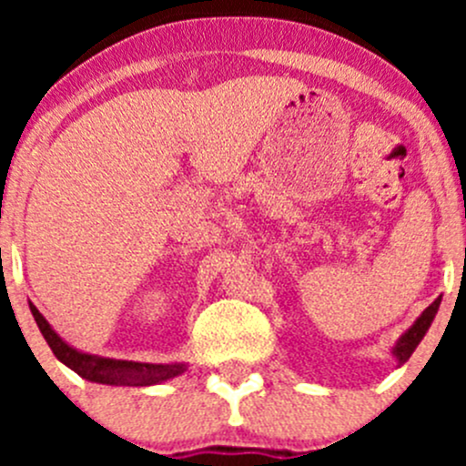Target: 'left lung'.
<instances>
[{"label": "left lung", "mask_w": 466, "mask_h": 466, "mask_svg": "<svg viewBox=\"0 0 466 466\" xmlns=\"http://www.w3.org/2000/svg\"><path fill=\"white\" fill-rule=\"evenodd\" d=\"M437 309H440V298H437L429 309H424V313H421V316L417 318L415 324H412V327L408 329V331L403 333L401 338H399L397 345H394V350H392L394 359L399 360V365L406 363V360L412 356V351L417 350V345H420L421 338H424L426 331H429L431 322H433Z\"/></svg>", "instance_id": "1"}]
</instances>
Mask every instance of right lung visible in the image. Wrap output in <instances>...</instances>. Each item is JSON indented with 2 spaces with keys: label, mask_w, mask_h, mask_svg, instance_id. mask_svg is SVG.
<instances>
[{
  "label": "right lung",
  "mask_w": 466,
  "mask_h": 466,
  "mask_svg": "<svg viewBox=\"0 0 466 466\" xmlns=\"http://www.w3.org/2000/svg\"><path fill=\"white\" fill-rule=\"evenodd\" d=\"M31 313L35 318L37 327H40L42 336H45L46 345L51 347L56 359L60 363L67 365L69 370L78 374V377L94 380V383L103 385H133V388H142V385H155L168 380L187 370L185 363H135V360H116V359H103V356L83 354V351L69 347L58 333L51 329V324L45 320L40 311L33 304Z\"/></svg>",
  "instance_id": "obj_1"
}]
</instances>
